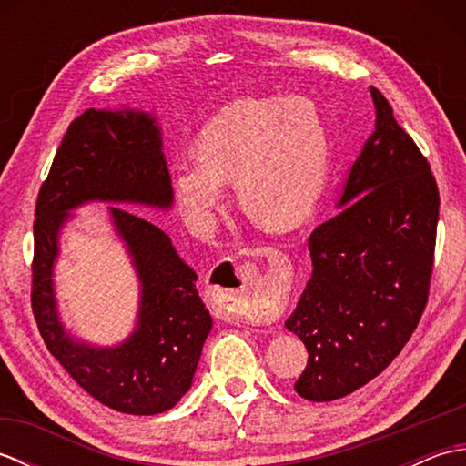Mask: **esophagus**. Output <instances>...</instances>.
I'll return each mask as SVG.
<instances>
[{"label": "esophagus", "mask_w": 466, "mask_h": 466, "mask_svg": "<svg viewBox=\"0 0 466 466\" xmlns=\"http://www.w3.org/2000/svg\"><path fill=\"white\" fill-rule=\"evenodd\" d=\"M260 256H282L279 250L272 248V246H262L258 248ZM222 266H232L236 279V289H224V286H230L226 280V274L222 270L214 272V282L216 290L230 292V310L238 316L242 320L248 322H270L276 312V300L274 292L262 282L258 274V266L252 260L244 262H224Z\"/></svg>", "instance_id": "1"}]
</instances>
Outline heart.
<instances>
[{"label": "heart", "instance_id": "1", "mask_svg": "<svg viewBox=\"0 0 466 466\" xmlns=\"http://www.w3.org/2000/svg\"><path fill=\"white\" fill-rule=\"evenodd\" d=\"M196 154L172 167L176 200L196 226L212 224L234 180L256 220L286 230L319 202L332 137L320 107L306 97H238L204 124Z\"/></svg>", "mask_w": 466, "mask_h": 466}]
</instances>
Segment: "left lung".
Returning a JSON list of instances; mask_svg holds the SVG:
<instances>
[{
    "mask_svg": "<svg viewBox=\"0 0 466 466\" xmlns=\"http://www.w3.org/2000/svg\"><path fill=\"white\" fill-rule=\"evenodd\" d=\"M376 122L339 206L309 240L312 276L286 329L309 350L296 392L342 399L397 359L427 309L439 222L431 164L370 87Z\"/></svg>",
    "mask_w": 466,
    "mask_h": 466,
    "instance_id": "left-lung-1",
    "label": "left lung"
}]
</instances>
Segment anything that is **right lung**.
Returning <instances> with one entry per match:
<instances>
[{
  "instance_id": "1",
  "label": "right lung",
  "mask_w": 466,
  "mask_h": 466,
  "mask_svg": "<svg viewBox=\"0 0 466 466\" xmlns=\"http://www.w3.org/2000/svg\"><path fill=\"white\" fill-rule=\"evenodd\" d=\"M90 200L172 204L154 117L86 110L67 126L35 202L32 310L47 350L96 400L127 414H160L192 386L212 316L198 294L196 272L170 238L146 218L112 206L142 280L137 329L116 349H94L64 334L52 289L57 232L72 208Z\"/></svg>"
}]
</instances>
